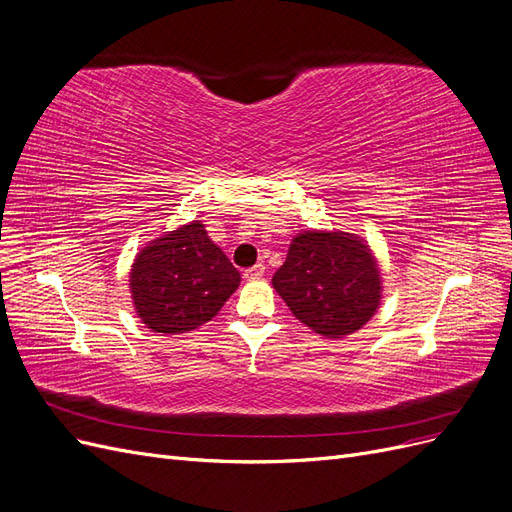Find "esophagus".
<instances>
[{
    "instance_id": "1",
    "label": "esophagus",
    "mask_w": 512,
    "mask_h": 512,
    "mask_svg": "<svg viewBox=\"0 0 512 512\" xmlns=\"http://www.w3.org/2000/svg\"><path fill=\"white\" fill-rule=\"evenodd\" d=\"M262 275H265V265H260V262H258V265H254L252 269H247V271L243 273L245 280H250V282H254V280H260Z\"/></svg>"
}]
</instances>
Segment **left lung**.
<instances>
[{
    "instance_id": "1",
    "label": "left lung",
    "mask_w": 512,
    "mask_h": 512,
    "mask_svg": "<svg viewBox=\"0 0 512 512\" xmlns=\"http://www.w3.org/2000/svg\"><path fill=\"white\" fill-rule=\"evenodd\" d=\"M271 284L294 318L329 339L363 329L382 299L378 258L344 230H301Z\"/></svg>"
}]
</instances>
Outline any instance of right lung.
Here are the masks:
<instances>
[{
    "instance_id": "right-lung-1",
    "label": "right lung",
    "mask_w": 512,
    "mask_h": 512,
    "mask_svg": "<svg viewBox=\"0 0 512 512\" xmlns=\"http://www.w3.org/2000/svg\"><path fill=\"white\" fill-rule=\"evenodd\" d=\"M128 282L134 312L145 327L179 335L218 316L241 275L209 239L205 224L192 220L141 247Z\"/></svg>"
}]
</instances>
